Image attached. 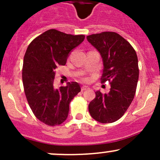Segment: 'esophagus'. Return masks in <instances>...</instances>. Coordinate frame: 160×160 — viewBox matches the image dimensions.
<instances>
[{
  "instance_id": "1",
  "label": "esophagus",
  "mask_w": 160,
  "mask_h": 160,
  "mask_svg": "<svg viewBox=\"0 0 160 160\" xmlns=\"http://www.w3.org/2000/svg\"><path fill=\"white\" fill-rule=\"evenodd\" d=\"M88 89H89V88H88V86H85V85H84V86H82L81 87V90H82V91H83V90H88Z\"/></svg>"
}]
</instances>
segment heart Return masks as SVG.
Segmentation results:
<instances>
[{"label":"heart","mask_w":160,"mask_h":160,"mask_svg":"<svg viewBox=\"0 0 160 160\" xmlns=\"http://www.w3.org/2000/svg\"><path fill=\"white\" fill-rule=\"evenodd\" d=\"M83 80H86V79H83Z\"/></svg>","instance_id":"obj_1"}]
</instances>
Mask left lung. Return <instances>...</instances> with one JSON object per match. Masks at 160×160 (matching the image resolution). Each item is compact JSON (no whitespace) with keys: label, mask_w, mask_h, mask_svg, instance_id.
<instances>
[{"label":"left lung","mask_w":160,"mask_h":160,"mask_svg":"<svg viewBox=\"0 0 160 160\" xmlns=\"http://www.w3.org/2000/svg\"><path fill=\"white\" fill-rule=\"evenodd\" d=\"M88 41L101 53L104 70L101 83L108 81V93L95 92L89 112L101 123H112L124 115L133 101L138 80V57L127 40L114 32H104L87 36Z\"/></svg>","instance_id":"left-lung-1"}]
</instances>
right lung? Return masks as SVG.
Masks as SVG:
<instances>
[{
	"instance_id": "1",
	"label": "right lung",
	"mask_w": 160,
	"mask_h": 160,
	"mask_svg": "<svg viewBox=\"0 0 160 160\" xmlns=\"http://www.w3.org/2000/svg\"><path fill=\"white\" fill-rule=\"evenodd\" d=\"M56 29L43 32L32 41L24 56L22 82L27 101L35 117L49 126L65 122L70 103L80 91L77 82L55 89L56 69L64 66L70 52L84 40Z\"/></svg>"
}]
</instances>
